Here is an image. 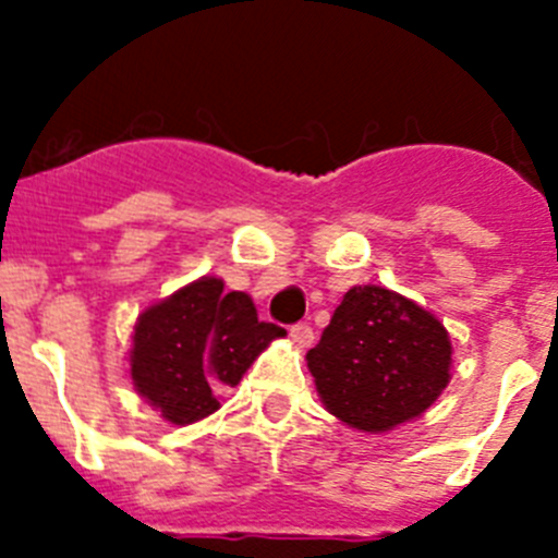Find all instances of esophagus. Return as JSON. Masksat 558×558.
Instances as JSON below:
<instances>
[{"instance_id":"1","label":"esophagus","mask_w":558,"mask_h":558,"mask_svg":"<svg viewBox=\"0 0 558 558\" xmlns=\"http://www.w3.org/2000/svg\"><path fill=\"white\" fill-rule=\"evenodd\" d=\"M290 338H293V343H295V347L307 349L310 343H313L315 332H313V327H310V324L299 322V324H293V327H290Z\"/></svg>"}]
</instances>
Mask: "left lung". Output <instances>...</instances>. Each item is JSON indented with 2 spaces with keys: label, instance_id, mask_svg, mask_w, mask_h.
Returning a JSON list of instances; mask_svg holds the SVG:
<instances>
[{
  "label": "left lung",
  "instance_id": "8db88e82",
  "mask_svg": "<svg viewBox=\"0 0 558 558\" xmlns=\"http://www.w3.org/2000/svg\"><path fill=\"white\" fill-rule=\"evenodd\" d=\"M450 363L438 318L377 284L349 290L307 352L327 411L366 433L425 413L450 383Z\"/></svg>",
  "mask_w": 558,
  "mask_h": 558
}]
</instances>
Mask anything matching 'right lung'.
Here are the masks:
<instances>
[{
  "label": "right lung",
  "mask_w": 558,
  "mask_h": 558,
  "mask_svg": "<svg viewBox=\"0 0 558 558\" xmlns=\"http://www.w3.org/2000/svg\"><path fill=\"white\" fill-rule=\"evenodd\" d=\"M279 335L282 327L256 318L248 295L223 293L220 279L204 276L140 315L131 379L167 422L190 425L218 411V393Z\"/></svg>",
  "instance_id": "1"
}]
</instances>
